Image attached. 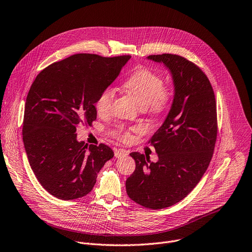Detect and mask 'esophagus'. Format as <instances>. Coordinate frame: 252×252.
<instances>
[{"instance_id": "1", "label": "esophagus", "mask_w": 252, "mask_h": 252, "mask_svg": "<svg viewBox=\"0 0 252 252\" xmlns=\"http://www.w3.org/2000/svg\"><path fill=\"white\" fill-rule=\"evenodd\" d=\"M127 155V153H126V151H125V150H121V149H117L116 151H114V156H116V158H124V157H126Z\"/></svg>"}]
</instances>
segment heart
Masks as SVG:
<instances>
[{"label": "heart", "instance_id": "b5f03b06", "mask_svg": "<svg viewBox=\"0 0 252 252\" xmlns=\"http://www.w3.org/2000/svg\"><path fill=\"white\" fill-rule=\"evenodd\" d=\"M164 80L156 72L141 67L136 69L124 82V87L140 104V106L152 114H161L170 105L172 94L169 90L163 88ZM114 99V91L107 87L103 89L95 101V108L100 116L109 113ZM128 132L119 134L122 140L128 139Z\"/></svg>", "mask_w": 252, "mask_h": 252}]
</instances>
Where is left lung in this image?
<instances>
[{
    "mask_svg": "<svg viewBox=\"0 0 252 252\" xmlns=\"http://www.w3.org/2000/svg\"><path fill=\"white\" fill-rule=\"evenodd\" d=\"M147 58L168 68L174 98L166 120L149 142L158 162L130 153L135 170L126 179V189L135 203L163 209L184 199L210 164L217 138L216 100L209 79L191 61L175 54Z\"/></svg>",
    "mask_w": 252,
    "mask_h": 252,
    "instance_id": "left-lung-1",
    "label": "left lung"
}]
</instances>
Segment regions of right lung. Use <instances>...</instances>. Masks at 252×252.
Masks as SVG:
<instances>
[{"mask_svg":"<svg viewBox=\"0 0 252 252\" xmlns=\"http://www.w3.org/2000/svg\"><path fill=\"white\" fill-rule=\"evenodd\" d=\"M129 55L75 54L55 62L35 78L28 93L23 142L42 187L61 200L87 195L112 150L77 141L76 126L96 120L95 101L119 76Z\"/></svg>","mask_w":252,"mask_h":252,"instance_id":"obj_1","label":"right lung"}]
</instances>
